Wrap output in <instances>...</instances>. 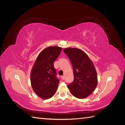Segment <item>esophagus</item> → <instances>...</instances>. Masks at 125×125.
<instances>
[{
    "instance_id": "1",
    "label": "esophagus",
    "mask_w": 125,
    "mask_h": 125,
    "mask_svg": "<svg viewBox=\"0 0 125 125\" xmlns=\"http://www.w3.org/2000/svg\"><path fill=\"white\" fill-rule=\"evenodd\" d=\"M64 78H65V76H62V79H63H63H64Z\"/></svg>"
}]
</instances>
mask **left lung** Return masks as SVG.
<instances>
[{
    "label": "left lung",
    "mask_w": 125,
    "mask_h": 125,
    "mask_svg": "<svg viewBox=\"0 0 125 125\" xmlns=\"http://www.w3.org/2000/svg\"><path fill=\"white\" fill-rule=\"evenodd\" d=\"M63 52L73 65L74 80L68 87L71 94L79 99L91 94L98 83L97 71L92 61L85 52L77 48H67Z\"/></svg>",
    "instance_id": "1"
}]
</instances>
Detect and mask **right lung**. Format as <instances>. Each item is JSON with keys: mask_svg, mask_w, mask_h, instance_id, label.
Returning a JSON list of instances; mask_svg holds the SVG:
<instances>
[{"mask_svg": "<svg viewBox=\"0 0 125 125\" xmlns=\"http://www.w3.org/2000/svg\"><path fill=\"white\" fill-rule=\"evenodd\" d=\"M62 49L57 46L46 48L39 54L31 69V87L36 94L43 99L52 98L57 91L60 81L56 77L54 63Z\"/></svg>", "mask_w": 125, "mask_h": 125, "instance_id": "right-lung-1", "label": "right lung"}]
</instances>
